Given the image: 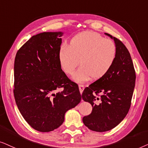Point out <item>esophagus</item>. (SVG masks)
<instances>
[{
	"mask_svg": "<svg viewBox=\"0 0 148 148\" xmlns=\"http://www.w3.org/2000/svg\"><path fill=\"white\" fill-rule=\"evenodd\" d=\"M78 86H79V90H80V93H82V91H83L84 88V86L83 85V84H79Z\"/></svg>",
	"mask_w": 148,
	"mask_h": 148,
	"instance_id": "obj_1",
	"label": "esophagus"
}]
</instances>
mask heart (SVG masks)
Masks as SVG:
<instances>
[{
    "mask_svg": "<svg viewBox=\"0 0 148 148\" xmlns=\"http://www.w3.org/2000/svg\"><path fill=\"white\" fill-rule=\"evenodd\" d=\"M117 56L113 41L93 32H83L71 40L70 45H62L59 51L61 68L68 74H72L78 64L79 68L73 75L78 82H83L92 77L99 79L113 66Z\"/></svg>",
    "mask_w": 148,
    "mask_h": 148,
    "instance_id": "heart-1",
    "label": "heart"
}]
</instances>
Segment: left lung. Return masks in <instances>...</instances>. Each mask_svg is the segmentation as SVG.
<instances>
[{
	"label": "left lung",
	"mask_w": 148,
	"mask_h": 148,
	"mask_svg": "<svg viewBox=\"0 0 148 148\" xmlns=\"http://www.w3.org/2000/svg\"><path fill=\"white\" fill-rule=\"evenodd\" d=\"M113 38L117 50L115 62L103 77L84 88L82 98L91 104L83 123L91 131L105 132L116 127L125 119L131 105L135 84V71L131 55L121 40Z\"/></svg>",
	"instance_id": "8db88e82"
}]
</instances>
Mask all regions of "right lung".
I'll use <instances>...</instances> for the list:
<instances>
[{"label":"right lung","instance_id":"add662e5","mask_svg":"<svg viewBox=\"0 0 148 148\" xmlns=\"http://www.w3.org/2000/svg\"><path fill=\"white\" fill-rule=\"evenodd\" d=\"M62 32L32 36L17 51L14 63V97L25 121L33 129L49 132L64 121L65 113L81 100L78 84L59 62ZM63 88L58 92L59 88Z\"/></svg>","mask_w":148,"mask_h":148}]
</instances>
